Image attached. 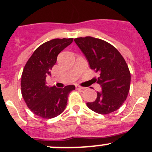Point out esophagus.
<instances>
[{
  "label": "esophagus",
  "instance_id": "obj_1",
  "mask_svg": "<svg viewBox=\"0 0 152 152\" xmlns=\"http://www.w3.org/2000/svg\"><path fill=\"white\" fill-rule=\"evenodd\" d=\"M76 88L78 89V90H84V89H86V88L82 87V86H78V85H76Z\"/></svg>",
  "mask_w": 152,
  "mask_h": 152
}]
</instances>
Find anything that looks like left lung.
I'll list each match as a JSON object with an SVG mask.
<instances>
[{"label": "left lung", "mask_w": 152, "mask_h": 152, "mask_svg": "<svg viewBox=\"0 0 152 152\" xmlns=\"http://www.w3.org/2000/svg\"><path fill=\"white\" fill-rule=\"evenodd\" d=\"M86 57L91 69L100 76L97 83L101 91L97 92V99L87 103L90 110L101 115L110 114L121 107L127 99L130 86V73L120 52L109 42L92 37L74 39Z\"/></svg>", "instance_id": "obj_1"}]
</instances>
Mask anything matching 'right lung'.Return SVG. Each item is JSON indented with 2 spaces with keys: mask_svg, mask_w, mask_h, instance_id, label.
Listing matches in <instances>:
<instances>
[{
  "mask_svg": "<svg viewBox=\"0 0 152 152\" xmlns=\"http://www.w3.org/2000/svg\"><path fill=\"white\" fill-rule=\"evenodd\" d=\"M73 38L53 39L44 42L34 52L27 61L21 79V91L27 106L43 118H52L64 112L69 94L74 86L64 88L48 87L46 78L55 64L57 57L71 44Z\"/></svg>",
  "mask_w": 152,
  "mask_h": 152,
  "instance_id": "1",
  "label": "right lung"
}]
</instances>
